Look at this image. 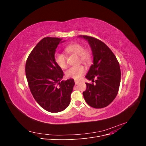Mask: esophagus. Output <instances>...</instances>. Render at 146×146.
I'll use <instances>...</instances> for the list:
<instances>
[{"mask_svg":"<svg viewBox=\"0 0 146 146\" xmlns=\"http://www.w3.org/2000/svg\"><path fill=\"white\" fill-rule=\"evenodd\" d=\"M75 83H76V85H78V84L79 83V82H78V81H75Z\"/></svg>","mask_w":146,"mask_h":146,"instance_id":"obj_1","label":"esophagus"}]
</instances>
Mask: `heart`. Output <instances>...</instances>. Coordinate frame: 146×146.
I'll return each instance as SVG.
<instances>
[{
    "instance_id": "obj_1",
    "label": "heart",
    "mask_w": 146,
    "mask_h": 146,
    "mask_svg": "<svg viewBox=\"0 0 146 146\" xmlns=\"http://www.w3.org/2000/svg\"><path fill=\"white\" fill-rule=\"evenodd\" d=\"M65 52L69 54H74L78 56V63H83L85 64L90 63L91 61V53L90 50L85 49L84 47L78 43L70 44L65 48ZM54 60L56 64L61 69L67 68L66 56L62 53H56L54 55ZM86 69L82 65H78L70 68L66 72V76L69 78L78 80L82 75L85 73Z\"/></svg>"
}]
</instances>
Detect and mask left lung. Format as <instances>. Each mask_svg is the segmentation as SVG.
<instances>
[{"mask_svg":"<svg viewBox=\"0 0 146 146\" xmlns=\"http://www.w3.org/2000/svg\"><path fill=\"white\" fill-rule=\"evenodd\" d=\"M91 47L93 64L90 66L85 77L95 84L86 83V90L83 95L86 103L95 108L106 107L115 99L121 82L119 63L110 48L95 38L80 35Z\"/></svg>","mask_w":146,"mask_h":146,"instance_id":"obj_1","label":"left lung"}]
</instances>
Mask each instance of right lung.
I'll return each mask as SVG.
<instances>
[{
	"label": "right lung",
	"mask_w": 146,
	"mask_h": 146,
	"mask_svg": "<svg viewBox=\"0 0 146 146\" xmlns=\"http://www.w3.org/2000/svg\"><path fill=\"white\" fill-rule=\"evenodd\" d=\"M58 38L42 39L31 52L25 64V74L34 99L46 111H63L70 102L74 80H61L63 72L54 60Z\"/></svg>",
	"instance_id": "1"
}]
</instances>
